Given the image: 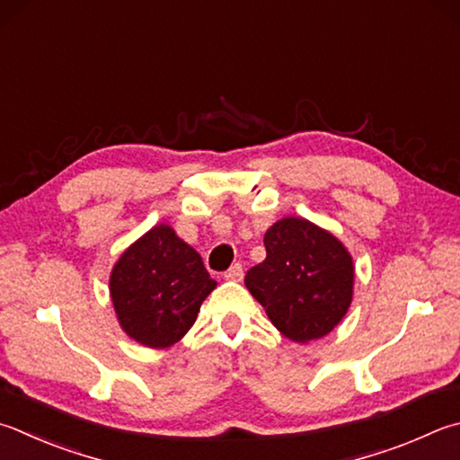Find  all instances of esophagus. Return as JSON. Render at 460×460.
Wrapping results in <instances>:
<instances>
[{
    "label": "esophagus",
    "mask_w": 460,
    "mask_h": 460,
    "mask_svg": "<svg viewBox=\"0 0 460 460\" xmlns=\"http://www.w3.org/2000/svg\"><path fill=\"white\" fill-rule=\"evenodd\" d=\"M241 278H243V267H241L239 263L231 265L227 271H225V279L227 281H241Z\"/></svg>",
    "instance_id": "obj_1"
}]
</instances>
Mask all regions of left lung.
Wrapping results in <instances>:
<instances>
[{
  "label": "left lung",
  "instance_id": "1",
  "mask_svg": "<svg viewBox=\"0 0 460 460\" xmlns=\"http://www.w3.org/2000/svg\"><path fill=\"white\" fill-rule=\"evenodd\" d=\"M263 243L267 257L247 271V289L291 341L328 336L354 296V261L346 245L304 217L273 223Z\"/></svg>",
  "mask_w": 460,
  "mask_h": 460
}]
</instances>
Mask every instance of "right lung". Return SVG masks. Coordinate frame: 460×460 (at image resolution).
<instances>
[{
  "label": "right lung",
  "instance_id": "add662e5",
  "mask_svg": "<svg viewBox=\"0 0 460 460\" xmlns=\"http://www.w3.org/2000/svg\"><path fill=\"white\" fill-rule=\"evenodd\" d=\"M108 288L124 333L146 348L163 349L190 330L217 281L201 255L171 225L161 223L124 249Z\"/></svg>",
  "mask_w": 460,
  "mask_h": 460
}]
</instances>
